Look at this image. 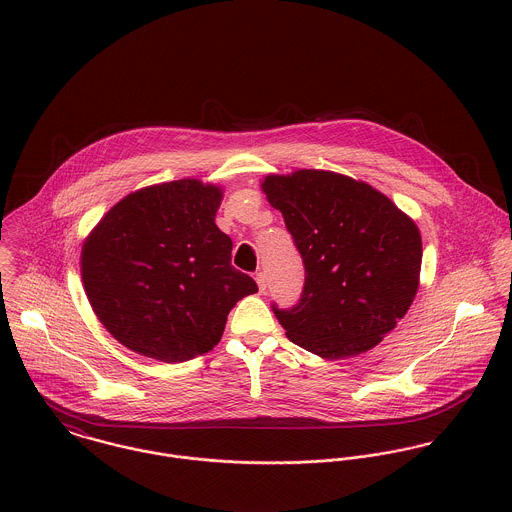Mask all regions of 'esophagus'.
Instances as JSON below:
<instances>
[{"mask_svg": "<svg viewBox=\"0 0 512 512\" xmlns=\"http://www.w3.org/2000/svg\"><path fill=\"white\" fill-rule=\"evenodd\" d=\"M256 284H258V290H260V293H266L268 282H266V274H264V272H258V274H256Z\"/></svg>", "mask_w": 512, "mask_h": 512, "instance_id": "esophagus-1", "label": "esophagus"}]
</instances>
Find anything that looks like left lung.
Instances as JSON below:
<instances>
[{
    "label": "left lung",
    "instance_id": "left-lung-1",
    "mask_svg": "<svg viewBox=\"0 0 512 512\" xmlns=\"http://www.w3.org/2000/svg\"><path fill=\"white\" fill-rule=\"evenodd\" d=\"M262 189L305 266L299 301L290 309L272 305L288 339L323 359L378 345L420 286L416 222L380 191L333 171L268 175Z\"/></svg>",
    "mask_w": 512,
    "mask_h": 512
}]
</instances>
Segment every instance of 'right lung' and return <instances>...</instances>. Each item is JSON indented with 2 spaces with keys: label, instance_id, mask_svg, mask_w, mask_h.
Returning <instances> with one entry per match:
<instances>
[{
  "label": "right lung",
  "instance_id": "right-lung-1",
  "mask_svg": "<svg viewBox=\"0 0 512 512\" xmlns=\"http://www.w3.org/2000/svg\"><path fill=\"white\" fill-rule=\"evenodd\" d=\"M217 185L179 179L124 197L84 240V292L124 347L163 363L209 353L238 299L256 282L230 264L215 224Z\"/></svg>",
  "mask_w": 512,
  "mask_h": 512
}]
</instances>
